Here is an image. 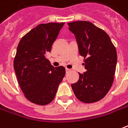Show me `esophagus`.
<instances>
[{
	"instance_id": "obj_1",
	"label": "esophagus",
	"mask_w": 128,
	"mask_h": 128,
	"mask_svg": "<svg viewBox=\"0 0 128 128\" xmlns=\"http://www.w3.org/2000/svg\"><path fill=\"white\" fill-rule=\"evenodd\" d=\"M70 69L66 68V73H68V72H70Z\"/></svg>"
}]
</instances>
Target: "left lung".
<instances>
[{
  "label": "left lung",
  "mask_w": 128,
  "mask_h": 128,
  "mask_svg": "<svg viewBox=\"0 0 128 128\" xmlns=\"http://www.w3.org/2000/svg\"><path fill=\"white\" fill-rule=\"evenodd\" d=\"M75 34L80 55L86 58L84 73L71 87L80 101L95 102L103 98L113 84L116 71V48L107 33L89 21L68 24Z\"/></svg>",
  "instance_id": "left-lung-1"
}]
</instances>
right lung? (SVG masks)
Listing matches in <instances>:
<instances>
[{"label": "right lung", "mask_w": 128, "mask_h": 128, "mask_svg": "<svg viewBox=\"0 0 128 128\" xmlns=\"http://www.w3.org/2000/svg\"><path fill=\"white\" fill-rule=\"evenodd\" d=\"M64 23L39 24L22 37L18 45L14 68L26 98L34 104L52 101L64 78V66L54 67L46 56L51 50Z\"/></svg>", "instance_id": "obj_1"}]
</instances>
